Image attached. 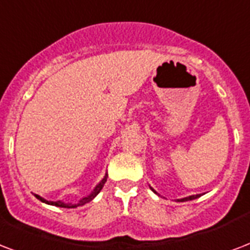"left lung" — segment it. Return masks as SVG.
Here are the masks:
<instances>
[{
  "mask_svg": "<svg viewBox=\"0 0 250 250\" xmlns=\"http://www.w3.org/2000/svg\"><path fill=\"white\" fill-rule=\"evenodd\" d=\"M152 191H153V193H156L155 191V188H152ZM157 194V193H156ZM201 197V194H197V195H190V197H186V198H182V199H181V202H186V201H193V199H197V198H199Z\"/></svg>",
  "mask_w": 250,
  "mask_h": 250,
  "instance_id": "1",
  "label": "left lung"
}]
</instances>
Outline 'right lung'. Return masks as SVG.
Segmentation results:
<instances>
[{"mask_svg":"<svg viewBox=\"0 0 250 250\" xmlns=\"http://www.w3.org/2000/svg\"><path fill=\"white\" fill-rule=\"evenodd\" d=\"M106 181H107V174H106V176H104V178H102V181H101L100 184L95 186L94 190H93V191H91V193L89 194L87 197H83V199H80V202H79V203H77V205H72V203H69V205H68V203H64V202H62V201H57V202L45 201L44 198L39 197V195H35V197L38 198L39 201L43 202V203H47V205L56 206V207H64V208H76V207H79V206H83V205H85V203H87V202H90L91 199H94L95 195H98V193H100L101 190H102V188H104V185L106 184Z\"/></svg>","mask_w":250,"mask_h":250,"instance_id":"right-lung-1","label":"right lung"}]
</instances>
